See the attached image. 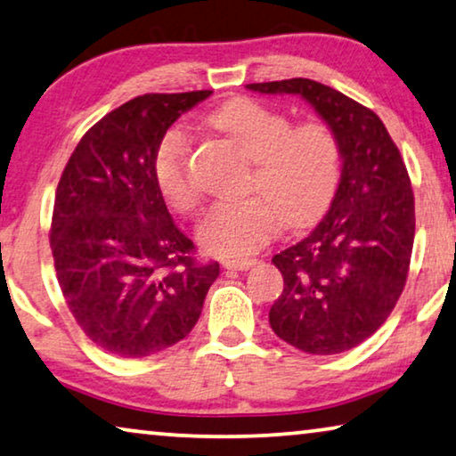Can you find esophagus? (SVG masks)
Returning <instances> with one entry per match:
<instances>
[{"label":"esophagus","mask_w":456,"mask_h":456,"mask_svg":"<svg viewBox=\"0 0 456 456\" xmlns=\"http://www.w3.org/2000/svg\"><path fill=\"white\" fill-rule=\"evenodd\" d=\"M256 264L251 257H241V260H223V268L227 270H248Z\"/></svg>","instance_id":"34e87169"}]
</instances>
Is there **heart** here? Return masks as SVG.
<instances>
[{"label":"heart","mask_w":456,"mask_h":456,"mask_svg":"<svg viewBox=\"0 0 456 456\" xmlns=\"http://www.w3.org/2000/svg\"><path fill=\"white\" fill-rule=\"evenodd\" d=\"M210 125L229 134L251 159L246 192L251 196L208 210L199 227L200 248L213 256L241 257L264 246L282 225L314 219L334 194L342 147L323 120L293 126L289 114L256 100L237 98L221 106ZM163 196L186 215L200 210L202 192L190 169V141L182 128L161 139L153 161Z\"/></svg>","instance_id":"1"}]
</instances>
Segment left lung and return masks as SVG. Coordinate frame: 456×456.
Returning a JSON list of instances; mask_svg holds the SVG:
<instances>
[{"label":"left lung","instance_id":"1","mask_svg":"<svg viewBox=\"0 0 456 456\" xmlns=\"http://www.w3.org/2000/svg\"><path fill=\"white\" fill-rule=\"evenodd\" d=\"M248 90L301 96L338 134L342 174L330 210L305 240L272 257L284 289L270 325L309 354L352 350L387 322L407 281L416 207L402 153L370 108L319 81Z\"/></svg>","mask_w":456,"mask_h":456}]
</instances>
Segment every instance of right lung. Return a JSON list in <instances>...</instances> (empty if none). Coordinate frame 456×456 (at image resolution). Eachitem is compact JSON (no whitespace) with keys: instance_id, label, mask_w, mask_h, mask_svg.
<instances>
[{"instance_id":"1","label":"right lung","mask_w":456,"mask_h":456,"mask_svg":"<svg viewBox=\"0 0 456 456\" xmlns=\"http://www.w3.org/2000/svg\"><path fill=\"white\" fill-rule=\"evenodd\" d=\"M210 94L128 100L81 137L61 174L51 221L61 293L84 334L114 356L184 339L219 276L216 262L194 260L153 169L167 128Z\"/></svg>"}]
</instances>
